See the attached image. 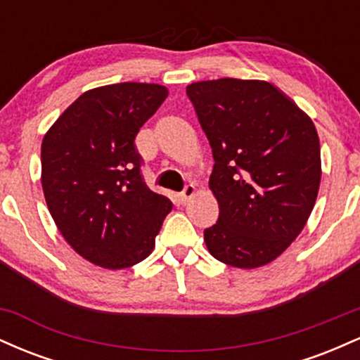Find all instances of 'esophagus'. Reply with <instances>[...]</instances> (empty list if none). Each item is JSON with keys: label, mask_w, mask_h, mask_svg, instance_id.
Masks as SVG:
<instances>
[{"label": "esophagus", "mask_w": 360, "mask_h": 360, "mask_svg": "<svg viewBox=\"0 0 360 360\" xmlns=\"http://www.w3.org/2000/svg\"><path fill=\"white\" fill-rule=\"evenodd\" d=\"M194 191H196V188H194V184H186L184 189H183V191H181V194H179L181 203H186V201H188V200H191Z\"/></svg>", "instance_id": "esophagus-1"}]
</instances>
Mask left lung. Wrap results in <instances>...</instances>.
<instances>
[{
    "label": "left lung",
    "instance_id": "8db88e82",
    "mask_svg": "<svg viewBox=\"0 0 360 360\" xmlns=\"http://www.w3.org/2000/svg\"><path fill=\"white\" fill-rule=\"evenodd\" d=\"M186 94L214 159L210 189L220 217L205 230L206 247L229 266H264L298 237L315 206L321 177L316 128L266 81H201Z\"/></svg>",
    "mask_w": 360,
    "mask_h": 360
}]
</instances>
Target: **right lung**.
Here are the masks:
<instances>
[{"label": "right lung", "instance_id": "obj_1", "mask_svg": "<svg viewBox=\"0 0 360 360\" xmlns=\"http://www.w3.org/2000/svg\"><path fill=\"white\" fill-rule=\"evenodd\" d=\"M167 98L147 82L86 91L45 134L42 188L57 229L77 254L125 269L154 250L169 198L148 189L135 137Z\"/></svg>", "mask_w": 360, "mask_h": 360}]
</instances>
